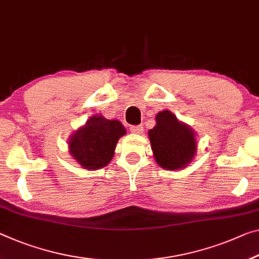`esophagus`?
<instances>
[{
    "instance_id": "34e87169",
    "label": "esophagus",
    "mask_w": 259,
    "mask_h": 259,
    "mask_svg": "<svg viewBox=\"0 0 259 259\" xmlns=\"http://www.w3.org/2000/svg\"><path fill=\"white\" fill-rule=\"evenodd\" d=\"M130 130H131V132L134 133V134H141L143 132V126L142 125L131 126Z\"/></svg>"
}]
</instances>
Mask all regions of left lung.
<instances>
[{
    "instance_id": "8db88e82",
    "label": "left lung",
    "mask_w": 259,
    "mask_h": 259,
    "mask_svg": "<svg viewBox=\"0 0 259 259\" xmlns=\"http://www.w3.org/2000/svg\"><path fill=\"white\" fill-rule=\"evenodd\" d=\"M155 120L156 125L148 131L155 161L166 170L188 166L197 152L196 132L169 110L158 112Z\"/></svg>"
}]
</instances>
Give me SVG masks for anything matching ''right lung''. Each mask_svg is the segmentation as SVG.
I'll return each mask as SVG.
<instances>
[{"instance_id":"right-lung-1","label":"right lung","mask_w":259,"mask_h":259,"mask_svg":"<svg viewBox=\"0 0 259 259\" xmlns=\"http://www.w3.org/2000/svg\"><path fill=\"white\" fill-rule=\"evenodd\" d=\"M125 134L126 128L120 121L96 114L70 135L69 154L84 169L104 168L112 160L118 140Z\"/></svg>"}]
</instances>
